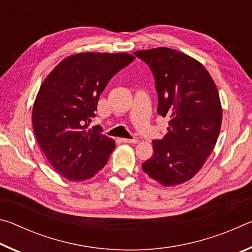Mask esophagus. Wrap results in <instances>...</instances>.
<instances>
[{
	"mask_svg": "<svg viewBox=\"0 0 252 252\" xmlns=\"http://www.w3.org/2000/svg\"><path fill=\"white\" fill-rule=\"evenodd\" d=\"M121 141L125 143H138L139 140L138 139H121Z\"/></svg>",
	"mask_w": 252,
	"mask_h": 252,
	"instance_id": "1",
	"label": "esophagus"
}]
</instances>
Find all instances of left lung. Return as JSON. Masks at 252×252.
I'll return each instance as SVG.
<instances>
[{
  "label": "left lung",
  "instance_id": "8db88e82",
  "mask_svg": "<svg viewBox=\"0 0 252 252\" xmlns=\"http://www.w3.org/2000/svg\"><path fill=\"white\" fill-rule=\"evenodd\" d=\"M155 76L158 113L169 118L168 132L153 140L142 169L164 187L190 180L206 163L218 140L222 108L215 81L201 63L179 51H135Z\"/></svg>",
  "mask_w": 252,
  "mask_h": 252
}]
</instances>
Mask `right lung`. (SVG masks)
<instances>
[{"instance_id":"1","label":"right lung","mask_w":252,"mask_h":252,"mask_svg":"<svg viewBox=\"0 0 252 252\" xmlns=\"http://www.w3.org/2000/svg\"><path fill=\"white\" fill-rule=\"evenodd\" d=\"M135 58L129 53L70 55L41 84L32 125L41 150L63 178L83 181L104 167L116 148L101 126L89 129L100 94L114 74Z\"/></svg>"}]
</instances>
